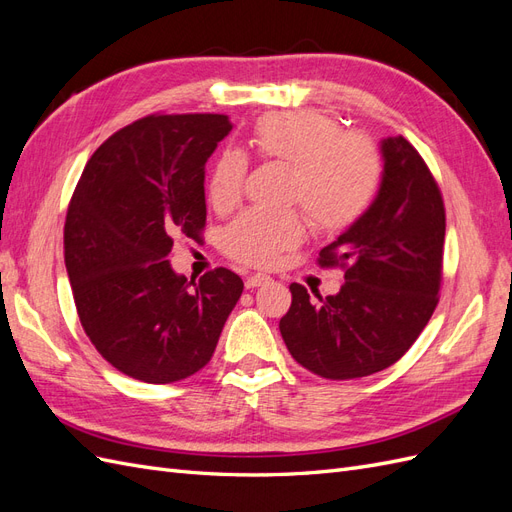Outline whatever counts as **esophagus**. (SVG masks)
<instances>
[{
  "label": "esophagus",
  "mask_w": 512,
  "mask_h": 512,
  "mask_svg": "<svg viewBox=\"0 0 512 512\" xmlns=\"http://www.w3.org/2000/svg\"><path fill=\"white\" fill-rule=\"evenodd\" d=\"M267 282H269V277H267V275L256 273V275L245 277V288H258V286H265Z\"/></svg>",
  "instance_id": "esophagus-1"
}]
</instances>
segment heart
<instances>
[{"label": "heart", "mask_w": 512, "mask_h": 512, "mask_svg": "<svg viewBox=\"0 0 512 512\" xmlns=\"http://www.w3.org/2000/svg\"><path fill=\"white\" fill-rule=\"evenodd\" d=\"M252 147L262 160L292 166V200L301 203L320 232H342L374 205L382 183V158L361 134H344L320 111H286L258 119ZM247 160L228 149L215 162L209 200L215 209H232L243 194ZM303 222L294 211L252 209L232 222L222 237L228 256L245 265L269 267L303 239Z\"/></svg>", "instance_id": "heart-1"}]
</instances>
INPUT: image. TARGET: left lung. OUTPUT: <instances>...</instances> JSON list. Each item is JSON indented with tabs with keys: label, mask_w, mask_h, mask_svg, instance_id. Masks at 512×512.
<instances>
[{
	"label": "left lung",
	"mask_w": 512,
	"mask_h": 512,
	"mask_svg": "<svg viewBox=\"0 0 512 512\" xmlns=\"http://www.w3.org/2000/svg\"><path fill=\"white\" fill-rule=\"evenodd\" d=\"M382 183L374 205L320 252L344 267L337 294L316 299L290 284L280 331L292 359L329 380L391 367L421 335L438 305L444 203L427 164L404 136L380 141Z\"/></svg>",
	"instance_id": "left-lung-1"
}]
</instances>
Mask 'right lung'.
<instances>
[{"label":"right lung","instance_id":"add662e5","mask_svg":"<svg viewBox=\"0 0 512 512\" xmlns=\"http://www.w3.org/2000/svg\"><path fill=\"white\" fill-rule=\"evenodd\" d=\"M226 115H149L113 134L72 194L66 271L91 344L121 374L168 384L203 369L243 282L224 267L198 282L166 256L205 228V164Z\"/></svg>","mask_w":512,"mask_h":512}]
</instances>
